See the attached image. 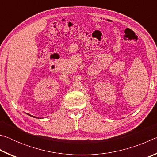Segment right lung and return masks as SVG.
<instances>
[{"label":"right lung","mask_w":157,"mask_h":157,"mask_svg":"<svg viewBox=\"0 0 157 157\" xmlns=\"http://www.w3.org/2000/svg\"><path fill=\"white\" fill-rule=\"evenodd\" d=\"M28 114V115H30V114H28V113H27ZM30 116H33V117H34V118H37V117H35V116H32V115H30Z\"/></svg>","instance_id":"add662e5"}]
</instances>
